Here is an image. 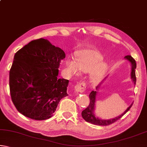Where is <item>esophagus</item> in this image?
I'll return each instance as SVG.
<instances>
[{
  "label": "esophagus",
  "mask_w": 147,
  "mask_h": 147,
  "mask_svg": "<svg viewBox=\"0 0 147 147\" xmlns=\"http://www.w3.org/2000/svg\"><path fill=\"white\" fill-rule=\"evenodd\" d=\"M86 88V84L84 82H80L74 86V90L78 93H83L85 91Z\"/></svg>",
  "instance_id": "34e87169"
}]
</instances>
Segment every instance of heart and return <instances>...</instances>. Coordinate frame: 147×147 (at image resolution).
I'll use <instances>...</instances> for the list:
<instances>
[{
    "label": "heart",
    "instance_id": "1",
    "mask_svg": "<svg viewBox=\"0 0 147 147\" xmlns=\"http://www.w3.org/2000/svg\"><path fill=\"white\" fill-rule=\"evenodd\" d=\"M103 57L94 50H84L77 55V60L69 58L66 61L68 71L73 74H78L80 71L91 73L92 81L96 83L99 81L106 69V65L102 63Z\"/></svg>",
    "mask_w": 147,
    "mask_h": 147
}]
</instances>
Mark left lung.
<instances>
[{
  "label": "left lung",
  "mask_w": 147,
  "mask_h": 147,
  "mask_svg": "<svg viewBox=\"0 0 147 147\" xmlns=\"http://www.w3.org/2000/svg\"><path fill=\"white\" fill-rule=\"evenodd\" d=\"M124 58H125L126 60H128L131 63V79L132 80V81L134 82V84L136 85V60L130 55L126 56L125 57H124ZM107 77H106V78L104 79V80ZM102 82L99 84L97 87H96V90H98V88H100V85L102 84ZM96 93H97V91H92L91 92L90 94H89V99H90V102H89V106L87 107V108L84 109V110L82 111V117L84 120L87 122H88V123H90L93 124H96V125L108 126V125H109V124L115 123V121L119 120V119H121L122 117L124 115V114L127 112L129 109H130V108L133 104V103H131V105L129 106L127 109H126V110L124 111L123 113H122L121 115L117 117H115L113 119H107V120H105V119H99L98 117H95V115H94V108H95Z\"/></svg>",
  "instance_id": "1"
}]
</instances>
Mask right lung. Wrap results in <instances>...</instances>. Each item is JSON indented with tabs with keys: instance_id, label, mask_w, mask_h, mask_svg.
<instances>
[{
	"instance_id": "add662e5",
	"label": "right lung",
	"mask_w": 147,
	"mask_h": 147,
	"mask_svg": "<svg viewBox=\"0 0 147 147\" xmlns=\"http://www.w3.org/2000/svg\"><path fill=\"white\" fill-rule=\"evenodd\" d=\"M65 58L63 50L47 39L30 42L14 56L9 71V91L19 113L35 120H45L67 96L68 80L58 78V68Z\"/></svg>"
}]
</instances>
